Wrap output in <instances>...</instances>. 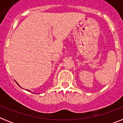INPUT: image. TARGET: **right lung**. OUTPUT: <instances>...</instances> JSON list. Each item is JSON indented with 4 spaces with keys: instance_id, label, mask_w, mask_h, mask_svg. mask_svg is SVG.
<instances>
[{
    "instance_id": "add662e5",
    "label": "right lung",
    "mask_w": 123,
    "mask_h": 123,
    "mask_svg": "<svg viewBox=\"0 0 123 123\" xmlns=\"http://www.w3.org/2000/svg\"><path fill=\"white\" fill-rule=\"evenodd\" d=\"M17 84H18V86H19V84H18V83H17ZM19 86V87H21V86ZM26 91H28V92H31V91H29V90H26ZM32 93H33V92H32Z\"/></svg>"
}]
</instances>
